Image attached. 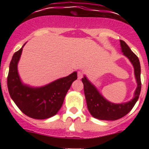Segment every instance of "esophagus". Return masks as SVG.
Listing matches in <instances>:
<instances>
[{"mask_svg":"<svg viewBox=\"0 0 149 149\" xmlns=\"http://www.w3.org/2000/svg\"><path fill=\"white\" fill-rule=\"evenodd\" d=\"M83 77V72H77V78L81 79Z\"/></svg>","mask_w":149,"mask_h":149,"instance_id":"34e87169","label":"esophagus"}]
</instances>
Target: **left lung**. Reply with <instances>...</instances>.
<instances>
[{"label": "left lung", "mask_w": 149, "mask_h": 149, "mask_svg": "<svg viewBox=\"0 0 149 149\" xmlns=\"http://www.w3.org/2000/svg\"><path fill=\"white\" fill-rule=\"evenodd\" d=\"M120 45L123 54L129 59L134 68V74L137 83V87L132 100L122 104L111 103L100 94L98 89L88 81L86 76L82 78L88 110L93 117L101 120H117L127 115L136 103L141 91V68L139 59L124 41L120 40Z\"/></svg>", "instance_id": "1"}]
</instances>
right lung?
Wrapping results in <instances>:
<instances>
[{"mask_svg":"<svg viewBox=\"0 0 149 149\" xmlns=\"http://www.w3.org/2000/svg\"><path fill=\"white\" fill-rule=\"evenodd\" d=\"M22 48L13 54L10 62L7 77L9 93L17 107L27 116L36 119H48L56 115L61 108L67 92L73 81L77 80V72L42 87L24 85L18 73V63Z\"/></svg>","mask_w":149,"mask_h":149,"instance_id":"1","label":"right lung"}]
</instances>
